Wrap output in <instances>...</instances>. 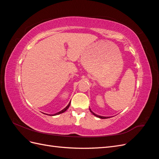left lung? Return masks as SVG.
Here are the masks:
<instances>
[{
	"instance_id": "1",
	"label": "left lung",
	"mask_w": 159,
	"mask_h": 159,
	"mask_svg": "<svg viewBox=\"0 0 159 159\" xmlns=\"http://www.w3.org/2000/svg\"><path fill=\"white\" fill-rule=\"evenodd\" d=\"M89 111H90V112L92 113L93 115H94L95 116H96V117H99V118H100V119H107V118H110V117H103V116H101V115H96L95 113H94L91 110V109L89 108Z\"/></svg>"
}]
</instances>
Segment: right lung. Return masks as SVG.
Wrapping results in <instances>:
<instances>
[{"label":"right lung","instance_id":"1","mask_svg":"<svg viewBox=\"0 0 159 159\" xmlns=\"http://www.w3.org/2000/svg\"><path fill=\"white\" fill-rule=\"evenodd\" d=\"M70 103H71V102L69 103V104L67 105V106L64 109H62L61 111H59V112H57V113H55V114H54V115H50V116H54V115H59V114H60V113H64V112H65L68 109V108H69V107H70ZM46 115H48V114H46Z\"/></svg>","mask_w":159,"mask_h":159}]
</instances>
